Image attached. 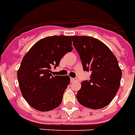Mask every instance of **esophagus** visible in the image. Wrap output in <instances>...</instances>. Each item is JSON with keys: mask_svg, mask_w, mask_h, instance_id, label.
I'll return each mask as SVG.
<instances>
[{"mask_svg": "<svg viewBox=\"0 0 135 135\" xmlns=\"http://www.w3.org/2000/svg\"><path fill=\"white\" fill-rule=\"evenodd\" d=\"M70 80H71V82H75V81H78V79H77V78H71V79H70Z\"/></svg>", "mask_w": 135, "mask_h": 135, "instance_id": "obj_1", "label": "esophagus"}]
</instances>
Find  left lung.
<instances>
[{
	"label": "left lung",
	"instance_id": "obj_1",
	"mask_svg": "<svg viewBox=\"0 0 135 135\" xmlns=\"http://www.w3.org/2000/svg\"><path fill=\"white\" fill-rule=\"evenodd\" d=\"M73 45L90 80L81 82L77 99L81 105L102 108L111 102L120 86L122 70L115 55L104 43L90 36H71Z\"/></svg>",
	"mask_w": 135,
	"mask_h": 135
}]
</instances>
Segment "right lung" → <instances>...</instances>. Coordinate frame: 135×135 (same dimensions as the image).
Masks as SVG:
<instances>
[{
  "instance_id": "obj_1",
  "label": "right lung",
  "mask_w": 135,
  "mask_h": 135,
  "mask_svg": "<svg viewBox=\"0 0 135 135\" xmlns=\"http://www.w3.org/2000/svg\"><path fill=\"white\" fill-rule=\"evenodd\" d=\"M71 45V36H49L33 45L22 58L17 78L22 96L34 109L49 111L62 103L70 77L53 76L51 68L73 50Z\"/></svg>"
}]
</instances>
